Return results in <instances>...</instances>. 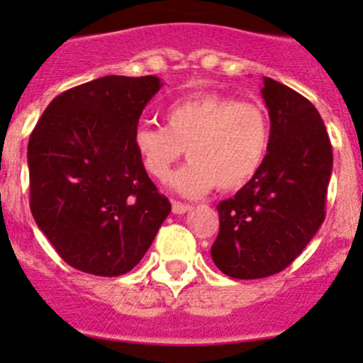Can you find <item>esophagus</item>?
I'll list each match as a JSON object with an SVG mask.
<instances>
[{
    "mask_svg": "<svg viewBox=\"0 0 363 363\" xmlns=\"http://www.w3.org/2000/svg\"><path fill=\"white\" fill-rule=\"evenodd\" d=\"M191 209H192V205L182 203V201H172V213L174 214H185Z\"/></svg>",
    "mask_w": 363,
    "mask_h": 363,
    "instance_id": "1",
    "label": "esophagus"
}]
</instances>
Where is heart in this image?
Wrapping results in <instances>:
<instances>
[{"label":"heart","mask_w":363,"mask_h":363,"mask_svg":"<svg viewBox=\"0 0 363 363\" xmlns=\"http://www.w3.org/2000/svg\"><path fill=\"white\" fill-rule=\"evenodd\" d=\"M165 125H142L133 143L142 167L154 179H165L185 152L189 162L169 178L184 196H203L216 185L238 191L258 174L271 145L265 111L216 92L184 96L163 111Z\"/></svg>","instance_id":"heart-1"}]
</instances>
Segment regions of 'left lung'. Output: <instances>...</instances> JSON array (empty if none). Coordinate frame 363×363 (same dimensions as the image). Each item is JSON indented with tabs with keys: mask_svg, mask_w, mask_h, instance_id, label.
I'll return each instance as SVG.
<instances>
[{
	"mask_svg": "<svg viewBox=\"0 0 363 363\" xmlns=\"http://www.w3.org/2000/svg\"><path fill=\"white\" fill-rule=\"evenodd\" d=\"M271 145L258 174L223 200L211 256L223 274L256 280L284 271L325 218L333 149L320 112L289 86L264 78Z\"/></svg>",
	"mask_w": 363,
	"mask_h": 363,
	"instance_id": "obj_1",
	"label": "left lung"
}]
</instances>
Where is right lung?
Returning a JSON list of instances; mask_svg holds the SVG:
<instances>
[{
  "mask_svg": "<svg viewBox=\"0 0 363 363\" xmlns=\"http://www.w3.org/2000/svg\"><path fill=\"white\" fill-rule=\"evenodd\" d=\"M158 76H104L54 98L28 140L30 211L57 255L96 277L129 272L171 213L133 138Z\"/></svg>",
  "mask_w": 363,
  "mask_h": 363,
  "instance_id": "1",
  "label": "right lung"
}]
</instances>
